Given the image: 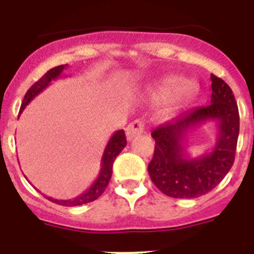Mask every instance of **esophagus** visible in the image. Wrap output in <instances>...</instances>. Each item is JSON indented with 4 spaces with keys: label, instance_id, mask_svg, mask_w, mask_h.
Segmentation results:
<instances>
[{
    "label": "esophagus",
    "instance_id": "esophagus-1",
    "mask_svg": "<svg viewBox=\"0 0 254 254\" xmlns=\"http://www.w3.org/2000/svg\"><path fill=\"white\" fill-rule=\"evenodd\" d=\"M145 131V123L141 120H136L133 122L129 123L126 128V136H127V140H132V138L137 137L140 134L143 133Z\"/></svg>",
    "mask_w": 254,
    "mask_h": 254
}]
</instances>
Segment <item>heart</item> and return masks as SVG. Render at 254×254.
I'll return each mask as SVG.
<instances>
[{"label":"heart","instance_id":"heart-1","mask_svg":"<svg viewBox=\"0 0 254 254\" xmlns=\"http://www.w3.org/2000/svg\"><path fill=\"white\" fill-rule=\"evenodd\" d=\"M167 87H163L164 93H167L170 89L173 84H174V80H168ZM197 90V84L193 80H190V78H185V80H181L179 82H177L174 86L170 89L169 94H168V99L170 103H181L185 102V100L190 99L194 95Z\"/></svg>","mask_w":254,"mask_h":254}]
</instances>
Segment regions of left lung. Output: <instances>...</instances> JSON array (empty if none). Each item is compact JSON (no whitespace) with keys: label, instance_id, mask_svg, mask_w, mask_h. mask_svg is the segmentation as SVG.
<instances>
[{"label":"left lung","instance_id":"8db88e82","mask_svg":"<svg viewBox=\"0 0 254 254\" xmlns=\"http://www.w3.org/2000/svg\"><path fill=\"white\" fill-rule=\"evenodd\" d=\"M211 104L194 108L152 131L155 151L149 174L164 194L196 198L214 190L233 167L239 134V112L234 94L224 80L211 75ZM218 123L214 149L198 158L185 152V134L205 122Z\"/></svg>","mask_w":254,"mask_h":254}]
</instances>
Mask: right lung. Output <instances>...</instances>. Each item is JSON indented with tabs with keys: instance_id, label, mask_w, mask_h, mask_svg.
Wrapping results in <instances>:
<instances>
[{
	"instance_id": "1",
	"label": "right lung",
	"mask_w": 254,
	"mask_h": 254,
	"mask_svg": "<svg viewBox=\"0 0 254 254\" xmlns=\"http://www.w3.org/2000/svg\"><path fill=\"white\" fill-rule=\"evenodd\" d=\"M66 67L67 64H61V66L53 67V68L49 69L48 72L44 73V75L42 76V77H40L28 91H26L25 96H24V100H22L21 103V108H20V113L24 111V108H25L31 100L34 99L38 94L42 93V91L51 84V81L57 80L61 76V73L64 72V69L66 68ZM126 145H127V140H126L125 131H123V129H120V131L114 132L113 136L111 137V140L108 141L107 146H105L104 154H103L102 158V168H100L99 176H98V178L95 179L93 186H91L86 192H84L82 194H80V196L75 197V198L72 199H55L51 198V197H47V198H48L49 201H52V202L57 203V205L68 206V207L80 206L84 205V203H89L95 201V199L104 192L105 188H107L108 183L111 181L112 168H113L114 160H116L117 155L120 154V152L125 149Z\"/></svg>"
}]
</instances>
